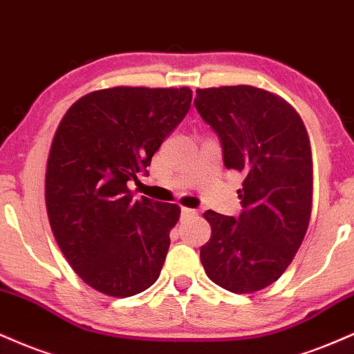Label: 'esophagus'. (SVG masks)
<instances>
[{"instance_id": "1", "label": "esophagus", "mask_w": 354, "mask_h": 354, "mask_svg": "<svg viewBox=\"0 0 354 354\" xmlns=\"http://www.w3.org/2000/svg\"><path fill=\"white\" fill-rule=\"evenodd\" d=\"M195 215H197V212L194 209H187V207H182L180 209V220H187L190 217H195Z\"/></svg>"}]
</instances>
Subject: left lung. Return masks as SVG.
Segmentation results:
<instances>
[{
	"mask_svg": "<svg viewBox=\"0 0 354 354\" xmlns=\"http://www.w3.org/2000/svg\"><path fill=\"white\" fill-rule=\"evenodd\" d=\"M201 118L222 145L223 165L242 172V214L207 210L212 236L201 248L205 273L234 293L272 285L292 263L311 214L308 134L288 102L253 86L197 89Z\"/></svg>",
	"mask_w": 354,
	"mask_h": 354,
	"instance_id": "1",
	"label": "left lung"
}]
</instances>
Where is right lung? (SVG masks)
Returning a JSON list of instances; mask_svg holds the SVG:
<instances>
[{"mask_svg": "<svg viewBox=\"0 0 354 354\" xmlns=\"http://www.w3.org/2000/svg\"><path fill=\"white\" fill-rule=\"evenodd\" d=\"M192 91L111 87L69 107L46 169V209L66 260L87 285L126 298L156 283L176 203L134 198L152 156L190 109Z\"/></svg>", "mask_w": 354, "mask_h": 354, "instance_id": "obj_1", "label": "right lung"}]
</instances>
